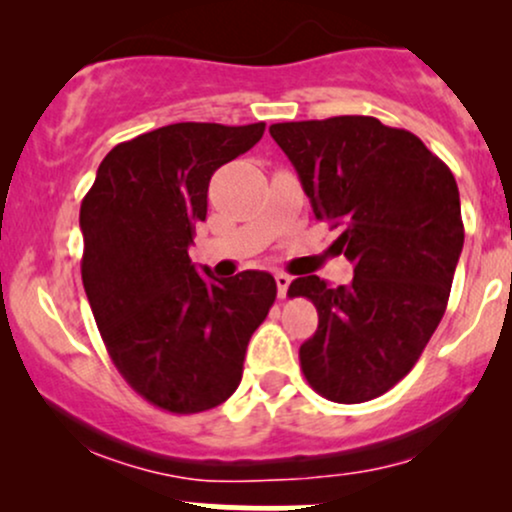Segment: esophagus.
<instances>
[{"label":"esophagus","instance_id":"esophagus-1","mask_svg":"<svg viewBox=\"0 0 512 512\" xmlns=\"http://www.w3.org/2000/svg\"><path fill=\"white\" fill-rule=\"evenodd\" d=\"M274 279H276V291H279V296L284 298L286 291H289V286H291V276L286 272H276Z\"/></svg>","mask_w":512,"mask_h":512}]
</instances>
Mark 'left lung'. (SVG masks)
<instances>
[{
	"mask_svg": "<svg viewBox=\"0 0 512 512\" xmlns=\"http://www.w3.org/2000/svg\"><path fill=\"white\" fill-rule=\"evenodd\" d=\"M269 134L354 264L349 286L291 281L289 296L317 308L303 375L332 402H368L414 368L445 313L464 243L455 175L416 134L368 115L279 122Z\"/></svg>",
	"mask_w": 512,
	"mask_h": 512,
	"instance_id": "left-lung-1",
	"label": "left lung"
}]
</instances>
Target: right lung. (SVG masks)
Returning <instances> with one entry per match:
<instances>
[{
	"instance_id": "right-lung-1",
	"label": "right lung",
	"mask_w": 512,
	"mask_h": 512,
	"mask_svg": "<svg viewBox=\"0 0 512 512\" xmlns=\"http://www.w3.org/2000/svg\"><path fill=\"white\" fill-rule=\"evenodd\" d=\"M262 134L264 122L139 134L103 158L81 202V279L105 349L129 387L170 414H199L236 392L276 298L272 274L204 279L187 252L214 170Z\"/></svg>"
}]
</instances>
